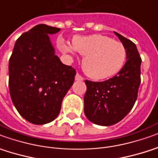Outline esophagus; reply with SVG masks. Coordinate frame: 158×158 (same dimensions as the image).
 I'll return each mask as SVG.
<instances>
[{"label":"esophagus","instance_id":"1","mask_svg":"<svg viewBox=\"0 0 158 158\" xmlns=\"http://www.w3.org/2000/svg\"><path fill=\"white\" fill-rule=\"evenodd\" d=\"M75 79H76V81H82L83 80V77H81V75L79 74V73H77V75H76V77H75Z\"/></svg>","mask_w":158,"mask_h":158}]
</instances>
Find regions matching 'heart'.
<instances>
[{
  "label": "heart",
  "instance_id": "b5f03b06",
  "mask_svg": "<svg viewBox=\"0 0 158 158\" xmlns=\"http://www.w3.org/2000/svg\"><path fill=\"white\" fill-rule=\"evenodd\" d=\"M72 44L73 46L62 43L61 47L69 53L77 51L83 55V69L94 80H104L115 76L121 70L127 60L125 45L107 36H77L73 39Z\"/></svg>",
  "mask_w": 158,
  "mask_h": 158
}]
</instances>
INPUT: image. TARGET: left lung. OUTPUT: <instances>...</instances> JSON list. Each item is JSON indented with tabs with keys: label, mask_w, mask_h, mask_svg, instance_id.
<instances>
[{
	"label": "left lung",
	"mask_w": 158,
	"mask_h": 158,
	"mask_svg": "<svg viewBox=\"0 0 158 158\" xmlns=\"http://www.w3.org/2000/svg\"><path fill=\"white\" fill-rule=\"evenodd\" d=\"M127 50V62L114 77L104 81L86 80L84 114L88 119L99 126L119 122L134 106L140 79L141 57L136 44L115 32Z\"/></svg>",
	"instance_id": "1"
}]
</instances>
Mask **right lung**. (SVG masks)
Returning a JSON list of instances; mask_svg holds the SVG:
<instances>
[{
	"label": "right lung",
	"instance_id": "right-lung-1",
	"mask_svg": "<svg viewBox=\"0 0 158 158\" xmlns=\"http://www.w3.org/2000/svg\"><path fill=\"white\" fill-rule=\"evenodd\" d=\"M60 28L37 25L16 40L9 59V92L25 119L35 125L52 122L75 81L76 70L55 55L49 34Z\"/></svg>",
	"mask_w": 158,
	"mask_h": 158
}]
</instances>
